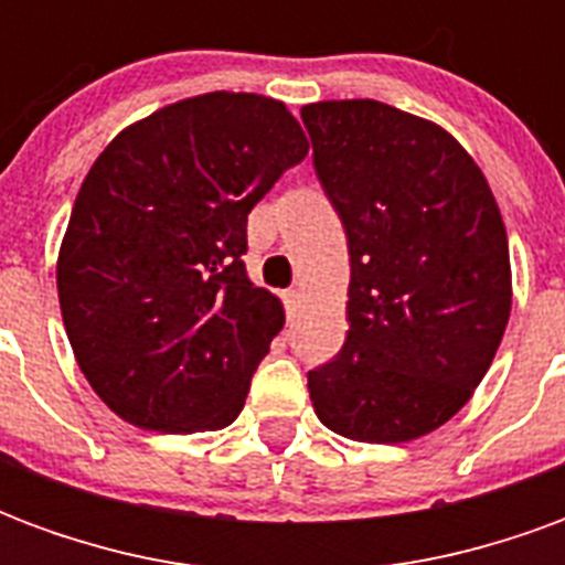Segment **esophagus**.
I'll return each mask as SVG.
<instances>
[{"label": "esophagus", "mask_w": 565, "mask_h": 565, "mask_svg": "<svg viewBox=\"0 0 565 565\" xmlns=\"http://www.w3.org/2000/svg\"><path fill=\"white\" fill-rule=\"evenodd\" d=\"M299 306H302V290H299V287L284 290V308H287V315H290V318L299 311Z\"/></svg>", "instance_id": "obj_1"}]
</instances>
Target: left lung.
<instances>
[{"label":"left lung","mask_w":565,"mask_h":565,"mask_svg":"<svg viewBox=\"0 0 565 565\" xmlns=\"http://www.w3.org/2000/svg\"><path fill=\"white\" fill-rule=\"evenodd\" d=\"M315 172L348 235V339L308 372L320 424L412 441L469 403L511 311L509 235L460 141L375 99L302 108Z\"/></svg>","instance_id":"8db88e82"}]
</instances>
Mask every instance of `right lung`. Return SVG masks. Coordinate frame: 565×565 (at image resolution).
<instances>
[{"instance_id":"1","label":"right lung","mask_w":565,"mask_h":565,"mask_svg":"<svg viewBox=\"0 0 565 565\" xmlns=\"http://www.w3.org/2000/svg\"><path fill=\"white\" fill-rule=\"evenodd\" d=\"M306 153L287 105L221 90L153 111L93 162L56 290L81 372L115 415L205 433L245 408L284 327L242 263L247 214Z\"/></svg>"}]
</instances>
